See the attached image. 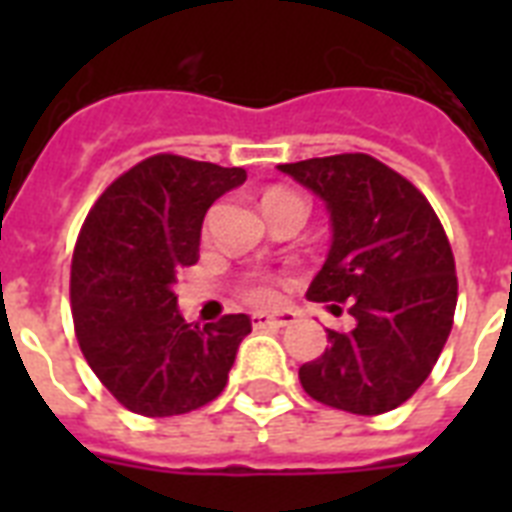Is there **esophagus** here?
I'll return each instance as SVG.
<instances>
[{"mask_svg":"<svg viewBox=\"0 0 512 512\" xmlns=\"http://www.w3.org/2000/svg\"><path fill=\"white\" fill-rule=\"evenodd\" d=\"M297 313L292 311H279V313H252V327L265 329V327H289L295 324Z\"/></svg>","mask_w":512,"mask_h":512,"instance_id":"obj_1","label":"esophagus"}]
</instances>
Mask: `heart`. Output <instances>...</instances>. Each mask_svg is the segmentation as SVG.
I'll use <instances>...</instances> for the list:
<instances>
[{
    "mask_svg": "<svg viewBox=\"0 0 512 512\" xmlns=\"http://www.w3.org/2000/svg\"><path fill=\"white\" fill-rule=\"evenodd\" d=\"M281 196H292V193H287V191H271V193H265L263 204H265V201H271V199H281ZM244 295H247L249 300H252V303H271L273 295H276V292H273V284H271V281L252 279V281H249V284H247V287H244Z\"/></svg>",
    "mask_w": 512,
    "mask_h": 512,
    "instance_id": "heart-1",
    "label": "heart"
}]
</instances>
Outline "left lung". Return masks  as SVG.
I'll list each match as a JSON object with an SVG mask.
<instances>
[{"label": "left lung", "mask_w": 512, "mask_h": 512, "mask_svg": "<svg viewBox=\"0 0 512 512\" xmlns=\"http://www.w3.org/2000/svg\"><path fill=\"white\" fill-rule=\"evenodd\" d=\"M324 201L327 260L308 300L348 303L350 332L327 329V350L300 366L305 393L350 414L396 409L428 380L457 308L454 255L428 199L366 154L279 164Z\"/></svg>", "instance_id": "8db88e82"}]
</instances>
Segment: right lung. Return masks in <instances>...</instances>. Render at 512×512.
Listing matches in <instances>:
<instances>
[{
    "label": "right lung",
    "instance_id": "right-lung-1",
    "mask_svg": "<svg viewBox=\"0 0 512 512\" xmlns=\"http://www.w3.org/2000/svg\"><path fill=\"white\" fill-rule=\"evenodd\" d=\"M244 180L241 167L159 154L108 185L84 220L71 263L76 340L130 412L172 417L223 393L252 321L188 324L175 281L199 260L207 209Z\"/></svg>",
    "mask_w": 512,
    "mask_h": 512
}]
</instances>
